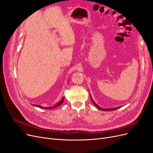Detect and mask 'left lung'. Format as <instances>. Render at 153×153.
<instances>
[{
    "mask_svg": "<svg viewBox=\"0 0 153 153\" xmlns=\"http://www.w3.org/2000/svg\"><path fill=\"white\" fill-rule=\"evenodd\" d=\"M90 96H91V101H92V102L93 103V104L96 106L97 108H98L99 110H103V111H110V110H116V109H117V108H121V106H118V107H115V108H101L100 106H99L98 105H97L94 101H93V100H92V97H91V94H90Z\"/></svg>",
    "mask_w": 153,
    "mask_h": 153,
    "instance_id": "8db88e82",
    "label": "left lung"
}]
</instances>
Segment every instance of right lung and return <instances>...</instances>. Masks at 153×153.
<instances>
[{"instance_id":"add662e5","label":"right lung","mask_w":153,"mask_h":153,"mask_svg":"<svg viewBox=\"0 0 153 153\" xmlns=\"http://www.w3.org/2000/svg\"><path fill=\"white\" fill-rule=\"evenodd\" d=\"M64 97H63V98H62V100L59 101L58 103H57L56 104H55L53 106H52V107H43V106H41V105H33L34 106H36V107H38V108H46V109H52V108H56L57 107V106H60L61 105H62V103L64 102Z\"/></svg>"}]
</instances>
